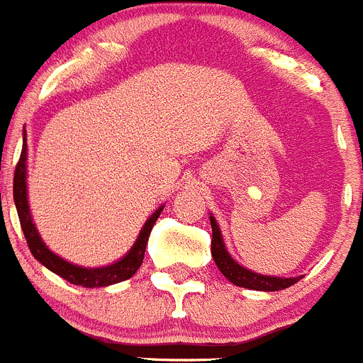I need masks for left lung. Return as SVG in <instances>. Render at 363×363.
<instances>
[{
  "label": "left lung",
  "mask_w": 363,
  "mask_h": 363,
  "mask_svg": "<svg viewBox=\"0 0 363 363\" xmlns=\"http://www.w3.org/2000/svg\"><path fill=\"white\" fill-rule=\"evenodd\" d=\"M210 224H212V257L219 271L230 279L233 285L244 289H253V291H265V292H274L283 291V289L291 287L294 283L299 281V278H279V276H265L258 274V272L250 271V269L242 267L237 264L230 253L226 251V246L223 242V235L217 226L213 216H210Z\"/></svg>",
  "instance_id": "8db88e82"
}]
</instances>
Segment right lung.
<instances>
[{
	"mask_svg": "<svg viewBox=\"0 0 363 363\" xmlns=\"http://www.w3.org/2000/svg\"><path fill=\"white\" fill-rule=\"evenodd\" d=\"M13 201H16L17 216H19L21 228H23L24 239L28 242L30 251L39 260L44 267L50 269L51 272L58 274L60 278L67 279L72 285H80V287H106V285H113V283L124 281V279L132 278L140 267L144 260V251H146L147 239H150L151 228L157 223L158 216L164 210V206L157 210L146 224L140 230L139 237H137L135 244L132 250L128 251L121 260L116 264L105 265V267H80V265L69 264L67 260L55 255L53 251L48 250L46 244L40 239L39 231H37L35 224H33L32 213H30L28 206V192H26V139L23 143V151H21L19 162L16 165V172H13Z\"/></svg>",
	"mask_w": 363,
	"mask_h": 363,
	"instance_id": "right-lung-1",
	"label": "right lung"
}]
</instances>
